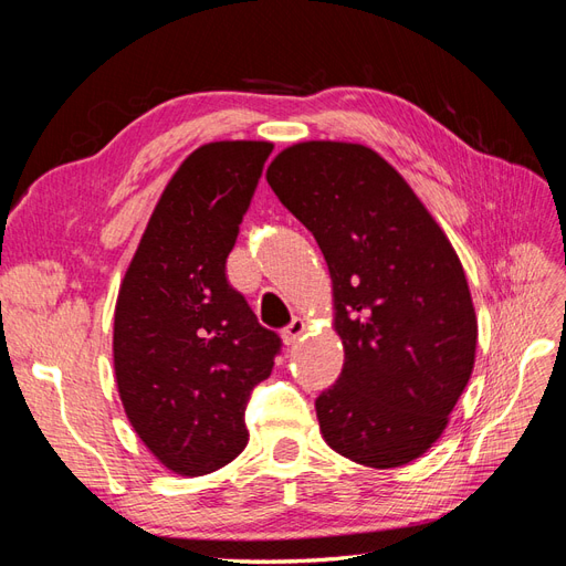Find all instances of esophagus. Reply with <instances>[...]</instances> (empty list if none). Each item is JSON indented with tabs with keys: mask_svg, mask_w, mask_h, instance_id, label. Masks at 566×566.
<instances>
[{
	"mask_svg": "<svg viewBox=\"0 0 566 566\" xmlns=\"http://www.w3.org/2000/svg\"><path fill=\"white\" fill-rule=\"evenodd\" d=\"M304 331H306L304 321L302 318H293V321H290V325H285V328L281 331V337H283L285 345H295V342L304 335Z\"/></svg>",
	"mask_w": 566,
	"mask_h": 566,
	"instance_id": "1",
	"label": "esophagus"
}]
</instances>
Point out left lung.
<instances>
[{
    "mask_svg": "<svg viewBox=\"0 0 566 566\" xmlns=\"http://www.w3.org/2000/svg\"><path fill=\"white\" fill-rule=\"evenodd\" d=\"M266 181L310 229L333 281L345 366L316 399L325 443L401 468L447 430L476 349L465 271L413 188L361 144L302 142Z\"/></svg>",
    "mask_w": 566,
    "mask_h": 566,
    "instance_id": "left-lung-1",
    "label": "left lung"
}]
</instances>
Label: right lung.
<instances>
[{"instance_id":"1","label":"right lung","mask_w":566,"mask_h":566,"mask_svg":"<svg viewBox=\"0 0 566 566\" xmlns=\"http://www.w3.org/2000/svg\"><path fill=\"white\" fill-rule=\"evenodd\" d=\"M271 150L269 142L196 148L165 186L119 285V399L146 449L181 476L210 474L245 449V406L281 352V337L227 281Z\"/></svg>"}]
</instances>
